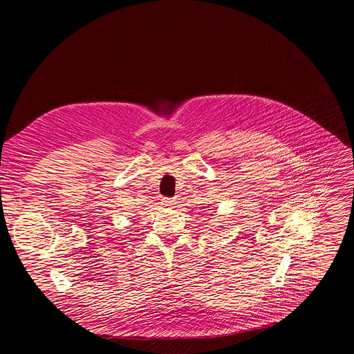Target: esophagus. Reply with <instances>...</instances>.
<instances>
[{
	"label": "esophagus",
	"mask_w": 354,
	"mask_h": 354,
	"mask_svg": "<svg viewBox=\"0 0 354 354\" xmlns=\"http://www.w3.org/2000/svg\"><path fill=\"white\" fill-rule=\"evenodd\" d=\"M162 205H165V206L171 207V206H174V205H175V200H174V198H168V197H164V198H162Z\"/></svg>",
	"instance_id": "1"
}]
</instances>
